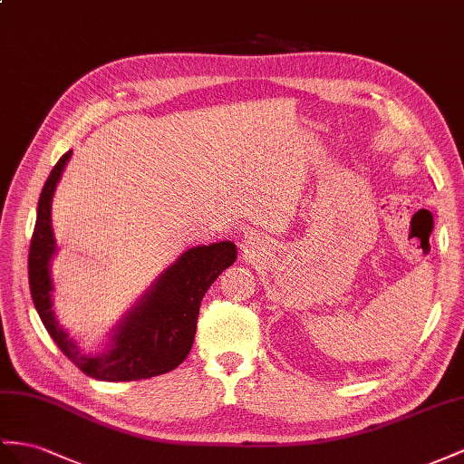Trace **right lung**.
<instances>
[{
    "label": "right lung",
    "mask_w": 464,
    "mask_h": 464,
    "mask_svg": "<svg viewBox=\"0 0 464 464\" xmlns=\"http://www.w3.org/2000/svg\"><path fill=\"white\" fill-rule=\"evenodd\" d=\"M70 154L72 150L63 154L46 178L31 237L29 286L41 322L68 359L92 378L129 382L170 372L192 349L201 298L221 272L235 263L237 246L231 241H221L189 248L164 272L135 310L129 312L123 325L115 331L108 353L98 356L80 353L54 319L49 275L51 256L56 248L51 204Z\"/></svg>",
    "instance_id": "right-lung-1"
}]
</instances>
